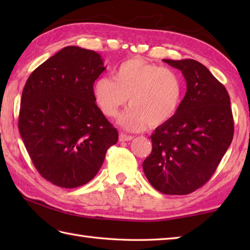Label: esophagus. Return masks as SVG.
<instances>
[{
    "label": "esophagus",
    "instance_id": "1",
    "mask_svg": "<svg viewBox=\"0 0 250 250\" xmlns=\"http://www.w3.org/2000/svg\"><path fill=\"white\" fill-rule=\"evenodd\" d=\"M132 140H133V136H132V135H126V134H124V133H121L119 135V141L120 142H129V141H132Z\"/></svg>",
    "mask_w": 250,
    "mask_h": 250
}]
</instances>
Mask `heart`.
<instances>
[{"mask_svg":"<svg viewBox=\"0 0 250 250\" xmlns=\"http://www.w3.org/2000/svg\"><path fill=\"white\" fill-rule=\"evenodd\" d=\"M93 95L108 117L118 115L129 98L131 105L119 116L118 124L125 130L139 132L172 118L182 101L183 83L172 68L130 59L117 67L113 79L98 78Z\"/></svg>","mask_w":250,"mask_h":250,"instance_id":"b5f03b06","label":"heart"}]
</instances>
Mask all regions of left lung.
Listing matches in <instances>:
<instances>
[{"instance_id": "8db88e82", "label": "left lung", "mask_w": 250, "mask_h": 250, "mask_svg": "<svg viewBox=\"0 0 250 250\" xmlns=\"http://www.w3.org/2000/svg\"><path fill=\"white\" fill-rule=\"evenodd\" d=\"M182 71L187 92L175 115L150 136L152 150L143 169L164 194H189L216 171L234 132L230 97L208 68L192 60L163 59Z\"/></svg>"}]
</instances>
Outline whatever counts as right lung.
Instances as JSON below:
<instances>
[{"instance_id": "right-lung-1", "label": "right lung", "mask_w": 250, "mask_h": 250, "mask_svg": "<svg viewBox=\"0 0 250 250\" xmlns=\"http://www.w3.org/2000/svg\"><path fill=\"white\" fill-rule=\"evenodd\" d=\"M98 52L67 46L26 81L18 128L39 173L61 188L89 183L118 131L95 103L93 83L105 71Z\"/></svg>"}]
</instances>
